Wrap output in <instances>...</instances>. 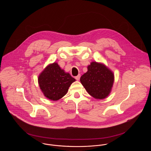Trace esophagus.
<instances>
[{
    "label": "esophagus",
    "instance_id": "obj_1",
    "mask_svg": "<svg viewBox=\"0 0 151 151\" xmlns=\"http://www.w3.org/2000/svg\"><path fill=\"white\" fill-rule=\"evenodd\" d=\"M80 77H81V75H80V74H78L77 76H76V80H77V81L80 80Z\"/></svg>",
    "mask_w": 151,
    "mask_h": 151
}]
</instances>
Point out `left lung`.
Listing matches in <instances>:
<instances>
[{
  "mask_svg": "<svg viewBox=\"0 0 151 151\" xmlns=\"http://www.w3.org/2000/svg\"><path fill=\"white\" fill-rule=\"evenodd\" d=\"M88 71L80 78L81 83L88 93L96 99H104L111 92L114 81L113 72L102 63L92 62Z\"/></svg>",
  "mask_w": 151,
  "mask_h": 151,
  "instance_id": "8db88e82",
  "label": "left lung"
}]
</instances>
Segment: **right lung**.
Listing matches in <instances>:
<instances>
[{
    "label": "right lung",
    "instance_id": "1",
    "mask_svg": "<svg viewBox=\"0 0 151 151\" xmlns=\"http://www.w3.org/2000/svg\"><path fill=\"white\" fill-rule=\"evenodd\" d=\"M38 81L44 96L56 101L65 96L76 80L62 69L58 63L54 62L43 69L38 76Z\"/></svg>",
    "mask_w": 151,
    "mask_h": 151
}]
</instances>
